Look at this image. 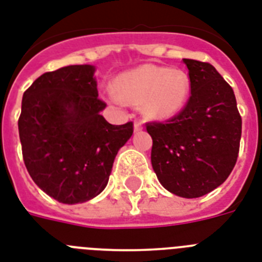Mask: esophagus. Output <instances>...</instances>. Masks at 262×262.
<instances>
[{
    "label": "esophagus",
    "mask_w": 262,
    "mask_h": 262,
    "mask_svg": "<svg viewBox=\"0 0 262 262\" xmlns=\"http://www.w3.org/2000/svg\"><path fill=\"white\" fill-rule=\"evenodd\" d=\"M142 130V122L141 121H136L135 122V132Z\"/></svg>",
    "instance_id": "1"
}]
</instances>
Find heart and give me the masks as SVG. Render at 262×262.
Here are the masks:
<instances>
[{
    "label": "heart",
    "instance_id": "heart-1",
    "mask_svg": "<svg viewBox=\"0 0 262 262\" xmlns=\"http://www.w3.org/2000/svg\"><path fill=\"white\" fill-rule=\"evenodd\" d=\"M190 78L182 70L145 64L121 74L116 80L110 101L141 105L144 116L165 120L184 107L190 95Z\"/></svg>",
    "mask_w": 262,
    "mask_h": 262
}]
</instances>
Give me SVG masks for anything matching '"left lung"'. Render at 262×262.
<instances>
[{"instance_id":"1","label":"left lung","mask_w":262,"mask_h":262,"mask_svg":"<svg viewBox=\"0 0 262 262\" xmlns=\"http://www.w3.org/2000/svg\"><path fill=\"white\" fill-rule=\"evenodd\" d=\"M191 83L184 109L149 122L150 161L161 186L182 198L211 192L229 178L239 150L242 120L230 84L210 63L183 59Z\"/></svg>"}]
</instances>
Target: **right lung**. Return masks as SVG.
<instances>
[{"label":"right lung","instance_id":"add662e5","mask_svg":"<svg viewBox=\"0 0 262 262\" xmlns=\"http://www.w3.org/2000/svg\"><path fill=\"white\" fill-rule=\"evenodd\" d=\"M95 67L67 66L39 76L23 95L18 118L23 157L33 182L66 205L105 190L133 122L112 125L101 116Z\"/></svg>","mask_w":262,"mask_h":262}]
</instances>
